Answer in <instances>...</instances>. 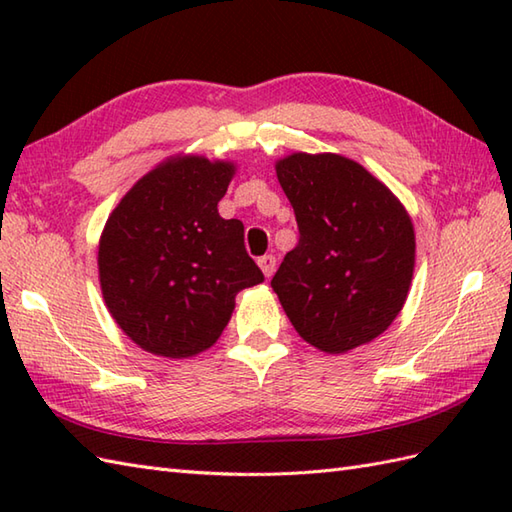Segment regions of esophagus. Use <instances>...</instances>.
I'll return each mask as SVG.
<instances>
[{
	"instance_id": "esophagus-1",
	"label": "esophagus",
	"mask_w": 512,
	"mask_h": 512,
	"mask_svg": "<svg viewBox=\"0 0 512 512\" xmlns=\"http://www.w3.org/2000/svg\"><path fill=\"white\" fill-rule=\"evenodd\" d=\"M257 264H259V268H262V273H264L266 277H270V275L275 273L277 259H275V255H264V257L257 259Z\"/></svg>"
}]
</instances>
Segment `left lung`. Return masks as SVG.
<instances>
[{"label": "left lung", "instance_id": "obj_1", "mask_svg": "<svg viewBox=\"0 0 512 512\" xmlns=\"http://www.w3.org/2000/svg\"><path fill=\"white\" fill-rule=\"evenodd\" d=\"M299 244L270 286L303 341L328 354L383 334L405 306L416 235L405 206L358 162L292 154L277 165Z\"/></svg>", "mask_w": 512, "mask_h": 512}]
</instances>
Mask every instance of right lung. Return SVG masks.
<instances>
[{"mask_svg": "<svg viewBox=\"0 0 512 512\" xmlns=\"http://www.w3.org/2000/svg\"><path fill=\"white\" fill-rule=\"evenodd\" d=\"M233 162L176 156L140 178L107 217L99 242L105 306L143 350L189 358L220 339L239 290L264 281L244 224L217 202Z\"/></svg>", "mask_w": 512, "mask_h": 512, "instance_id": "obj_1", "label": "right lung"}]
</instances>
